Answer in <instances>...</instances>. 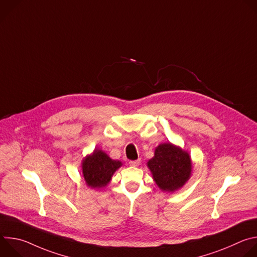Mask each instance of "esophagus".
Wrapping results in <instances>:
<instances>
[{
	"label": "esophagus",
	"mask_w": 257,
	"mask_h": 257,
	"mask_svg": "<svg viewBox=\"0 0 257 257\" xmlns=\"http://www.w3.org/2000/svg\"><path fill=\"white\" fill-rule=\"evenodd\" d=\"M129 165H130V166H133V167H138V166L140 165V160L130 161V162H129Z\"/></svg>",
	"instance_id": "obj_1"
}]
</instances>
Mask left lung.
I'll list each match as a JSON object with an SVG mask.
<instances>
[{
	"label": "left lung",
	"mask_w": 257,
	"mask_h": 257,
	"mask_svg": "<svg viewBox=\"0 0 257 257\" xmlns=\"http://www.w3.org/2000/svg\"><path fill=\"white\" fill-rule=\"evenodd\" d=\"M157 186L164 192L174 193L184 186L192 175L189 153L171 142L159 144L148 164Z\"/></svg>",
	"instance_id": "obj_1"
}]
</instances>
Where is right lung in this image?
<instances>
[{"mask_svg": "<svg viewBox=\"0 0 257 257\" xmlns=\"http://www.w3.org/2000/svg\"><path fill=\"white\" fill-rule=\"evenodd\" d=\"M122 162L112 160L105 152L95 149L81 163L85 184L91 189H102L112 180L115 172L122 167Z\"/></svg>", "mask_w": 257, "mask_h": 257, "instance_id": "right-lung-1", "label": "right lung"}]
</instances>
